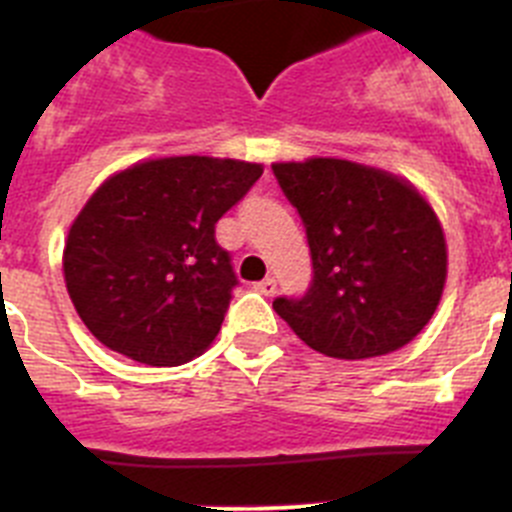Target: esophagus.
Returning <instances> with one entry per match:
<instances>
[{"mask_svg": "<svg viewBox=\"0 0 512 512\" xmlns=\"http://www.w3.org/2000/svg\"><path fill=\"white\" fill-rule=\"evenodd\" d=\"M256 289H259L261 295H266V297H274V295H277V279H274V277H266L264 282H259V284H256Z\"/></svg>", "mask_w": 512, "mask_h": 512, "instance_id": "obj_1", "label": "esophagus"}]
</instances>
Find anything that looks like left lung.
<instances>
[{"mask_svg": "<svg viewBox=\"0 0 512 512\" xmlns=\"http://www.w3.org/2000/svg\"><path fill=\"white\" fill-rule=\"evenodd\" d=\"M297 207L312 259L302 297H277L279 318L333 359H372L413 341L446 282L436 212L395 174L341 158L274 164Z\"/></svg>", "mask_w": 512, "mask_h": 512, "instance_id": "8db88e82", "label": "left lung"}]
</instances>
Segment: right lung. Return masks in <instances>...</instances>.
I'll return each instance as SVG.
<instances>
[{
	"label": "right lung",
	"instance_id": "obj_1",
	"mask_svg": "<svg viewBox=\"0 0 512 512\" xmlns=\"http://www.w3.org/2000/svg\"><path fill=\"white\" fill-rule=\"evenodd\" d=\"M261 174L233 158L171 156L110 176L63 248L66 289L92 336L148 366L200 356L238 287L215 225Z\"/></svg>",
	"mask_w": 512,
	"mask_h": 512
}]
</instances>
